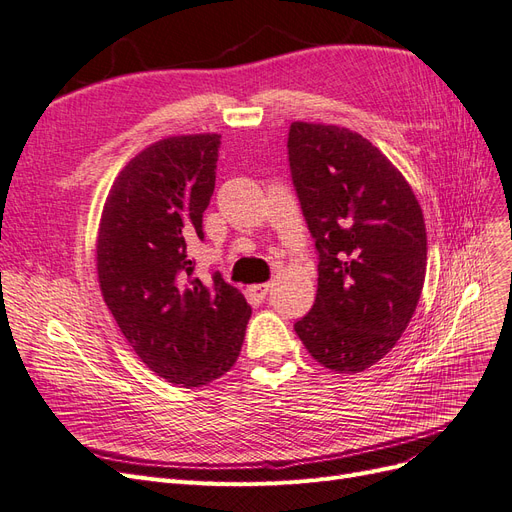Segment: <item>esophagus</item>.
Returning <instances> with one entry per match:
<instances>
[{
  "mask_svg": "<svg viewBox=\"0 0 512 512\" xmlns=\"http://www.w3.org/2000/svg\"><path fill=\"white\" fill-rule=\"evenodd\" d=\"M269 290H271V284H254V286H250V294H252L254 299H258V301H265Z\"/></svg>",
  "mask_w": 512,
  "mask_h": 512,
  "instance_id": "34e87169",
  "label": "esophagus"
}]
</instances>
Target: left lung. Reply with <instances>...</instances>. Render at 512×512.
I'll return each instance as SVG.
<instances>
[{
	"instance_id": "1",
	"label": "left lung",
	"mask_w": 512,
	"mask_h": 512,
	"mask_svg": "<svg viewBox=\"0 0 512 512\" xmlns=\"http://www.w3.org/2000/svg\"><path fill=\"white\" fill-rule=\"evenodd\" d=\"M288 162L318 254L316 303L294 331L337 374L378 363L421 299L427 235L399 170L361 134L294 121Z\"/></svg>"
}]
</instances>
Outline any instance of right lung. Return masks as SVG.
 <instances>
[{
  "label": "right lung",
  "instance_id": "add662e5",
  "mask_svg": "<svg viewBox=\"0 0 512 512\" xmlns=\"http://www.w3.org/2000/svg\"><path fill=\"white\" fill-rule=\"evenodd\" d=\"M218 134L173 136L128 162L108 192L98 232V280L119 331L151 371L200 386L224 376L252 307L213 275L200 282L190 239L205 241Z\"/></svg>",
  "mask_w": 512,
  "mask_h": 512
}]
</instances>
